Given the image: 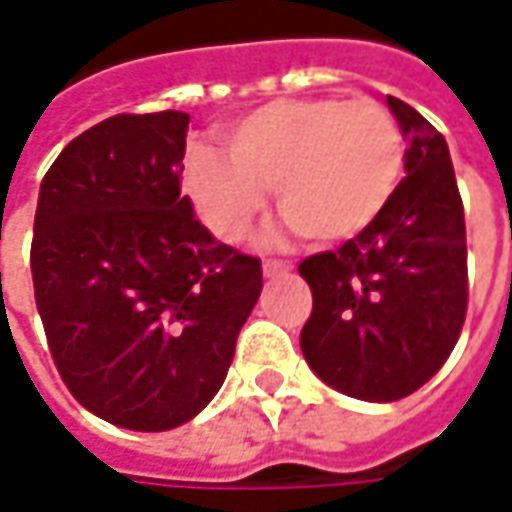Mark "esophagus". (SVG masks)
Returning <instances> with one entry per match:
<instances>
[{"mask_svg": "<svg viewBox=\"0 0 512 512\" xmlns=\"http://www.w3.org/2000/svg\"><path fill=\"white\" fill-rule=\"evenodd\" d=\"M290 262H282V259H265V262H262V270H265V276H270V279H273V276H279V273H287V270H290Z\"/></svg>", "mask_w": 512, "mask_h": 512, "instance_id": "esophagus-1", "label": "esophagus"}]
</instances>
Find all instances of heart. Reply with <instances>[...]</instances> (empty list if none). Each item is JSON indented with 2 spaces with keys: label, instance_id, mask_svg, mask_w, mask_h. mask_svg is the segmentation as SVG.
I'll return each instance as SVG.
<instances>
[{
  "label": "heart",
  "instance_id": "1",
  "mask_svg": "<svg viewBox=\"0 0 512 512\" xmlns=\"http://www.w3.org/2000/svg\"><path fill=\"white\" fill-rule=\"evenodd\" d=\"M227 156L193 148L185 190L222 242H242L267 190L299 236L344 242L393 202L407 159L396 116L376 99H282L222 128Z\"/></svg>",
  "mask_w": 512,
  "mask_h": 512
}]
</instances>
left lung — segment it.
Here are the masks:
<instances>
[{
	"instance_id": "1",
	"label": "left lung",
	"mask_w": 512,
	"mask_h": 512,
	"mask_svg": "<svg viewBox=\"0 0 512 512\" xmlns=\"http://www.w3.org/2000/svg\"><path fill=\"white\" fill-rule=\"evenodd\" d=\"M387 108L410 139L393 202L339 250L299 265L313 310L302 353L344 396L396 402L430 382L467 316L464 205L439 130L407 102Z\"/></svg>"
}]
</instances>
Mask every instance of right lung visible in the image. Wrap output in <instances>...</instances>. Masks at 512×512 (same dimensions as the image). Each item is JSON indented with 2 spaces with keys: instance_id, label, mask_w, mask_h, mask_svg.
I'll use <instances>...</instances> for the list:
<instances>
[{
  "instance_id": "add662e5",
  "label": "right lung",
  "mask_w": 512,
  "mask_h": 512,
  "mask_svg": "<svg viewBox=\"0 0 512 512\" xmlns=\"http://www.w3.org/2000/svg\"><path fill=\"white\" fill-rule=\"evenodd\" d=\"M190 116L116 113L42 179L30 273L50 356L73 399L159 433L222 387L262 293V262L216 242L182 193Z\"/></svg>"
}]
</instances>
